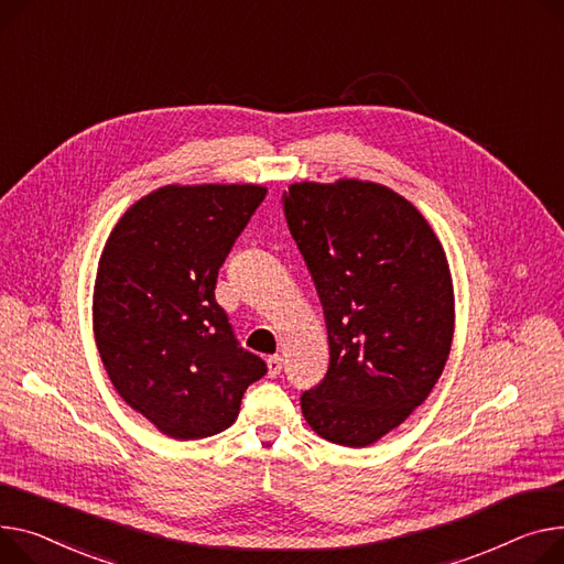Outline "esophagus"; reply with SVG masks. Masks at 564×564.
<instances>
[{
	"label": "esophagus",
	"instance_id": "esophagus-1",
	"mask_svg": "<svg viewBox=\"0 0 564 564\" xmlns=\"http://www.w3.org/2000/svg\"><path fill=\"white\" fill-rule=\"evenodd\" d=\"M281 369H283V360H281V356H270V358H268V373H270V379L279 377Z\"/></svg>",
	"mask_w": 564,
	"mask_h": 564
}]
</instances>
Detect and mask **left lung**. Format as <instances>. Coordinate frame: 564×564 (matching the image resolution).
I'll return each instance as SVG.
<instances>
[{"instance_id":"1","label":"left lung","mask_w":564,"mask_h":564,"mask_svg":"<svg viewBox=\"0 0 564 564\" xmlns=\"http://www.w3.org/2000/svg\"><path fill=\"white\" fill-rule=\"evenodd\" d=\"M288 229L315 281L328 371L302 394L311 429L369 446L422 405L454 340V283L424 215L371 181L292 183Z\"/></svg>"}]
</instances>
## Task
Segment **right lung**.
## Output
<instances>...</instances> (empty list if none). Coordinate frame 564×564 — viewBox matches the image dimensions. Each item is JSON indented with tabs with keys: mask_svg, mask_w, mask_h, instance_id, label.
<instances>
[{
	"mask_svg": "<svg viewBox=\"0 0 564 564\" xmlns=\"http://www.w3.org/2000/svg\"><path fill=\"white\" fill-rule=\"evenodd\" d=\"M268 187L165 185L110 231L93 292V328L118 394L161 433L229 429L268 365L240 347L215 302L217 272Z\"/></svg>",
	"mask_w": 564,
	"mask_h": 564,
	"instance_id": "obj_1",
	"label": "right lung"
}]
</instances>
